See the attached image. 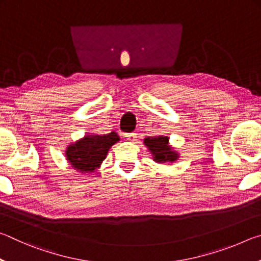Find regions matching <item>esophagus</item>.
<instances>
[{
	"instance_id": "1",
	"label": "esophagus",
	"mask_w": 261,
	"mask_h": 261,
	"mask_svg": "<svg viewBox=\"0 0 261 261\" xmlns=\"http://www.w3.org/2000/svg\"><path fill=\"white\" fill-rule=\"evenodd\" d=\"M125 137H126V140L129 141H135L136 138H137V134H125Z\"/></svg>"
}]
</instances>
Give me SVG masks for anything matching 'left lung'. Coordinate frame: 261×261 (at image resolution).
<instances>
[{
	"instance_id": "obj_1",
	"label": "left lung",
	"mask_w": 261,
	"mask_h": 261,
	"mask_svg": "<svg viewBox=\"0 0 261 261\" xmlns=\"http://www.w3.org/2000/svg\"><path fill=\"white\" fill-rule=\"evenodd\" d=\"M148 151L152 153L153 160L158 163L174 162L178 159V153L169 145V138L166 136L147 137L144 139Z\"/></svg>"
}]
</instances>
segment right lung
Wrapping results in <instances>:
<instances>
[{"label": "right lung", "mask_w": 261, "mask_h": 261, "mask_svg": "<svg viewBox=\"0 0 261 261\" xmlns=\"http://www.w3.org/2000/svg\"><path fill=\"white\" fill-rule=\"evenodd\" d=\"M120 140L116 132L108 135H88L69 145L65 156L77 171L93 173L106 159L109 148Z\"/></svg>", "instance_id": "1"}]
</instances>
